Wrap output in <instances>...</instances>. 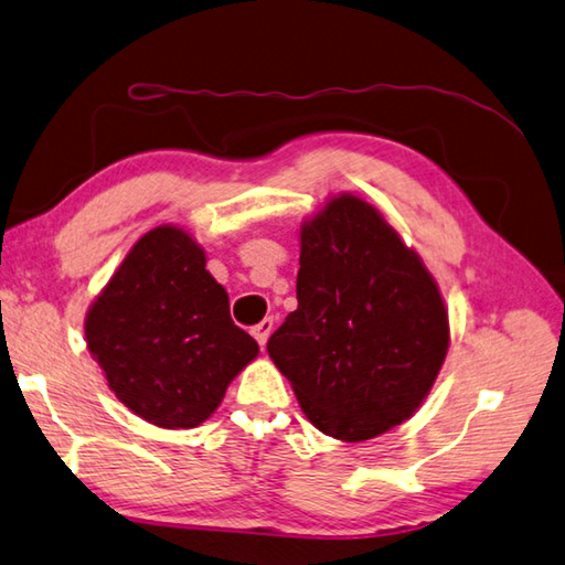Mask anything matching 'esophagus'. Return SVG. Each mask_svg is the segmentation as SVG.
<instances>
[{
    "label": "esophagus",
    "instance_id": "34e87169",
    "mask_svg": "<svg viewBox=\"0 0 565 565\" xmlns=\"http://www.w3.org/2000/svg\"><path fill=\"white\" fill-rule=\"evenodd\" d=\"M271 330H274V318H264L262 322H257L255 328H252V334H255V340L264 347V344H267V340H269Z\"/></svg>",
    "mask_w": 565,
    "mask_h": 565
}]
</instances>
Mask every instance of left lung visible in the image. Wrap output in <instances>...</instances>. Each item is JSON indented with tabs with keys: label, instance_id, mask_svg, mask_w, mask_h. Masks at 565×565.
I'll list each match as a JSON object with an SVG mask.
<instances>
[{
	"label": "left lung",
	"instance_id": "left-lung-1",
	"mask_svg": "<svg viewBox=\"0 0 565 565\" xmlns=\"http://www.w3.org/2000/svg\"><path fill=\"white\" fill-rule=\"evenodd\" d=\"M296 298L267 352L322 435L374 439L423 405L449 350L447 308L374 206L342 194L301 227Z\"/></svg>",
	"mask_w": 565,
	"mask_h": 565
}]
</instances>
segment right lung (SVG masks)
Instances as JSON below:
<instances>
[{
    "instance_id": "add662e5",
    "label": "right lung",
    "mask_w": 565,
    "mask_h": 565,
    "mask_svg": "<svg viewBox=\"0 0 565 565\" xmlns=\"http://www.w3.org/2000/svg\"><path fill=\"white\" fill-rule=\"evenodd\" d=\"M84 334L116 398L167 429L211 417L259 352L233 322L203 249L174 225L138 239L92 303Z\"/></svg>"
}]
</instances>
